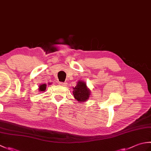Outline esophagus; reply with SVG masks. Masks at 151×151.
<instances>
[{
    "mask_svg": "<svg viewBox=\"0 0 151 151\" xmlns=\"http://www.w3.org/2000/svg\"><path fill=\"white\" fill-rule=\"evenodd\" d=\"M59 84L63 87H66L67 86V83L66 82H59Z\"/></svg>",
    "mask_w": 151,
    "mask_h": 151,
    "instance_id": "esophagus-1",
    "label": "esophagus"
}]
</instances>
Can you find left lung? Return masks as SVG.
<instances>
[{"mask_svg": "<svg viewBox=\"0 0 151 151\" xmlns=\"http://www.w3.org/2000/svg\"><path fill=\"white\" fill-rule=\"evenodd\" d=\"M73 89L74 97L78 102H84L88 100L91 95V91L84 81H78L77 84Z\"/></svg>", "mask_w": 151, "mask_h": 151, "instance_id": "left-lung-1", "label": "left lung"}]
</instances>
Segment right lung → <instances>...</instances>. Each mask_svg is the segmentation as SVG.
<instances>
[{"label": "right lung", "mask_w": 151, "mask_h": 151, "mask_svg": "<svg viewBox=\"0 0 151 151\" xmlns=\"http://www.w3.org/2000/svg\"><path fill=\"white\" fill-rule=\"evenodd\" d=\"M46 87H47L46 84H42L39 86V89H39L40 91H45V89L47 88Z\"/></svg>", "instance_id": "add662e5"}]
</instances>
